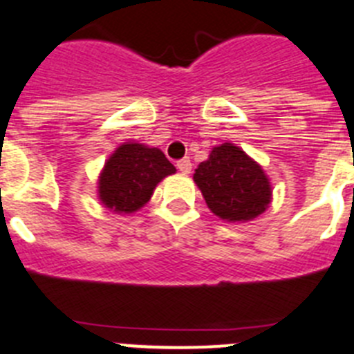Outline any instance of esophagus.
<instances>
[{
  "mask_svg": "<svg viewBox=\"0 0 354 354\" xmlns=\"http://www.w3.org/2000/svg\"><path fill=\"white\" fill-rule=\"evenodd\" d=\"M177 168L183 174H189L192 171V161H189V158H183L180 161H177Z\"/></svg>",
  "mask_w": 354,
  "mask_h": 354,
  "instance_id": "esophagus-1",
  "label": "esophagus"
}]
</instances>
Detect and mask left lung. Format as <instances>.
<instances>
[{"label":"left lung","instance_id":"obj_1","mask_svg":"<svg viewBox=\"0 0 354 354\" xmlns=\"http://www.w3.org/2000/svg\"><path fill=\"white\" fill-rule=\"evenodd\" d=\"M207 207L218 218L243 223L257 218L271 204V184L257 161L234 143L214 147L193 175Z\"/></svg>","mask_w":354,"mask_h":354}]
</instances>
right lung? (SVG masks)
Masks as SVG:
<instances>
[{
    "label": "right lung",
    "instance_id": "obj_1",
    "mask_svg": "<svg viewBox=\"0 0 354 354\" xmlns=\"http://www.w3.org/2000/svg\"><path fill=\"white\" fill-rule=\"evenodd\" d=\"M171 174H175V167L159 149L133 142L122 143L99 175V200L118 214H131L142 209L156 186Z\"/></svg>",
    "mask_w": 354,
    "mask_h": 354
}]
</instances>
